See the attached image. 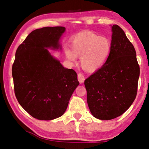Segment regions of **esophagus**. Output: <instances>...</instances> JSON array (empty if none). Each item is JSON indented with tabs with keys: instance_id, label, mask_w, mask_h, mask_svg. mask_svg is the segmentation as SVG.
Returning a JSON list of instances; mask_svg holds the SVG:
<instances>
[{
	"instance_id": "1",
	"label": "esophagus",
	"mask_w": 149,
	"mask_h": 149,
	"mask_svg": "<svg viewBox=\"0 0 149 149\" xmlns=\"http://www.w3.org/2000/svg\"><path fill=\"white\" fill-rule=\"evenodd\" d=\"M77 79H78L79 82L81 84H82V83H84V81L85 80V78H84V75L83 74H81V73H79V74H78V75H77Z\"/></svg>"
}]
</instances>
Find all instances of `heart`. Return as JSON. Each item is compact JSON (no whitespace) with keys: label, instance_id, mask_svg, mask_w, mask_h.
I'll list each match as a JSON object with an SVG mask.
<instances>
[{"label":"heart","instance_id":"heart-1","mask_svg":"<svg viewBox=\"0 0 149 149\" xmlns=\"http://www.w3.org/2000/svg\"><path fill=\"white\" fill-rule=\"evenodd\" d=\"M71 50L65 49L68 59L75 62L80 57V64L88 72L97 71L105 64L111 52L112 44L108 38L100 36L92 31L77 34L72 39Z\"/></svg>","mask_w":149,"mask_h":149}]
</instances>
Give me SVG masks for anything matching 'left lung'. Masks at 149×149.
Instances as JSON below:
<instances>
[{
	"mask_svg": "<svg viewBox=\"0 0 149 149\" xmlns=\"http://www.w3.org/2000/svg\"><path fill=\"white\" fill-rule=\"evenodd\" d=\"M111 31L108 59L84 81L90 112L102 120L115 118L129 109L136 96L140 76L134 46L118 25Z\"/></svg>",
	"mask_w": 149,
	"mask_h": 149,
	"instance_id": "left-lung-1",
	"label": "left lung"
}]
</instances>
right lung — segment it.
I'll list each match as a JSON object with an SVG mask.
<instances>
[{
  "mask_svg": "<svg viewBox=\"0 0 149 149\" xmlns=\"http://www.w3.org/2000/svg\"><path fill=\"white\" fill-rule=\"evenodd\" d=\"M64 27L32 31L16 51L12 66L15 96L34 118L51 120L62 116L79 84L73 69L63 67L47 49L61 50Z\"/></svg>",
  "mask_w": 149,
  "mask_h": 149,
  "instance_id": "obj_1",
  "label": "right lung"
}]
</instances>
